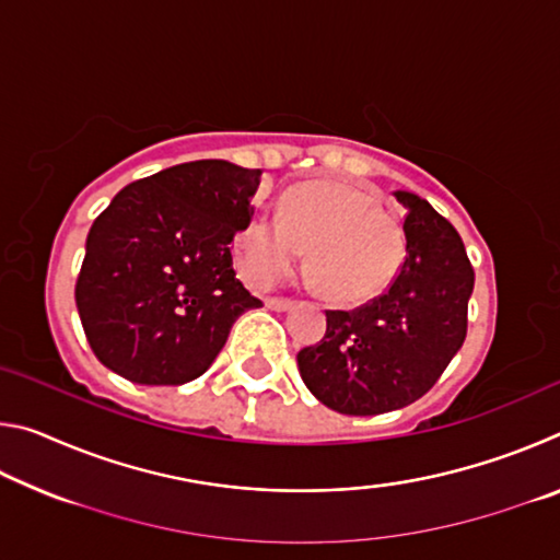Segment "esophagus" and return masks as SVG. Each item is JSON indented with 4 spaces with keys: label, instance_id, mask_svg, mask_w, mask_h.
I'll return each instance as SVG.
<instances>
[{
    "label": "esophagus",
    "instance_id": "34e87169",
    "mask_svg": "<svg viewBox=\"0 0 560 560\" xmlns=\"http://www.w3.org/2000/svg\"><path fill=\"white\" fill-rule=\"evenodd\" d=\"M264 303H267V308L271 311H289L293 306L291 299H279V296H269Z\"/></svg>",
    "mask_w": 560,
    "mask_h": 560
}]
</instances>
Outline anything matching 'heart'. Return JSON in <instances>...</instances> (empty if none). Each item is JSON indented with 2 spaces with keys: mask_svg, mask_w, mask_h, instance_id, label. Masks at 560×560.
<instances>
[{
  "mask_svg": "<svg viewBox=\"0 0 560 560\" xmlns=\"http://www.w3.org/2000/svg\"><path fill=\"white\" fill-rule=\"evenodd\" d=\"M303 249L320 296L358 306L390 289L407 240L402 224L373 195L336 179H314L287 192L281 217H252L236 240L246 277L259 287L289 277Z\"/></svg>",
  "mask_w": 560,
  "mask_h": 560,
  "instance_id": "1",
  "label": "heart"
}]
</instances>
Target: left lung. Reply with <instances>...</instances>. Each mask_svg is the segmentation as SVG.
Listing matches in <instances>:
<instances>
[{
    "instance_id": "obj_1",
    "label": "left lung",
    "mask_w": 560,
    "mask_h": 560,
    "mask_svg": "<svg viewBox=\"0 0 560 560\" xmlns=\"http://www.w3.org/2000/svg\"><path fill=\"white\" fill-rule=\"evenodd\" d=\"M407 257L383 296L353 311H326V336L299 350L311 393L340 415L400 410L430 390L467 338L474 269L462 236L432 205L395 192Z\"/></svg>"
}]
</instances>
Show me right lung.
Segmentation results:
<instances>
[{"label":"right lung","mask_w":560,"mask_h":560,"mask_svg":"<svg viewBox=\"0 0 560 560\" xmlns=\"http://www.w3.org/2000/svg\"><path fill=\"white\" fill-rule=\"evenodd\" d=\"M261 170L195 160L136 179L93 222L75 281L91 350L138 385H183L261 301L232 267Z\"/></svg>","instance_id":"add662e5"}]
</instances>
